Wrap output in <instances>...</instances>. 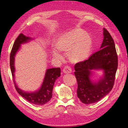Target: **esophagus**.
<instances>
[{"label":"esophagus","instance_id":"34e87169","mask_svg":"<svg viewBox=\"0 0 128 128\" xmlns=\"http://www.w3.org/2000/svg\"><path fill=\"white\" fill-rule=\"evenodd\" d=\"M72 69L71 68L69 67V66H65L63 69V72L64 73V74H69V73H71L72 72Z\"/></svg>","mask_w":128,"mask_h":128}]
</instances>
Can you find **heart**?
<instances>
[{
    "label": "heart",
    "instance_id": "b5f03b06",
    "mask_svg": "<svg viewBox=\"0 0 128 128\" xmlns=\"http://www.w3.org/2000/svg\"><path fill=\"white\" fill-rule=\"evenodd\" d=\"M92 46L90 36L80 28L72 29L58 38L56 48H53L52 56L56 60H62L60 52L67 53L68 59L72 63L82 62L89 57Z\"/></svg>",
    "mask_w": 128,
    "mask_h": 128
}]
</instances>
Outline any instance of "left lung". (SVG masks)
<instances>
[{
	"label": "left lung",
	"instance_id": "8db88e82",
	"mask_svg": "<svg viewBox=\"0 0 128 128\" xmlns=\"http://www.w3.org/2000/svg\"><path fill=\"white\" fill-rule=\"evenodd\" d=\"M103 42L100 50L83 62L75 65L78 98L85 104L97 102L109 94L114 86L118 60L115 43L108 31L103 29ZM94 70H102L98 81L92 78Z\"/></svg>",
	"mask_w": 128,
	"mask_h": 128
}]
</instances>
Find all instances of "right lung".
I'll return each mask as SVG.
<instances>
[{"label": "right lung", "mask_w": 128, "mask_h": 128, "mask_svg": "<svg viewBox=\"0 0 128 128\" xmlns=\"http://www.w3.org/2000/svg\"><path fill=\"white\" fill-rule=\"evenodd\" d=\"M34 38L27 37L23 34H20L15 40L10 54V67L14 86L17 92L29 102L36 105H43L48 103L52 96L53 86L56 80L60 76V68L47 69L41 86L37 90L26 92L18 88L15 81V57L21 47V45L30 42Z\"/></svg>", "instance_id": "add662e5"}]
</instances>
